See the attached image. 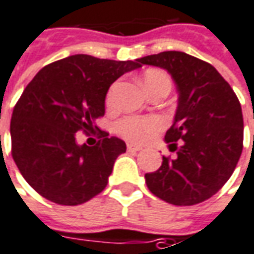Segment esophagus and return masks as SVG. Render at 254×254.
I'll return each mask as SVG.
<instances>
[{
	"instance_id": "1",
	"label": "esophagus",
	"mask_w": 254,
	"mask_h": 254,
	"mask_svg": "<svg viewBox=\"0 0 254 254\" xmlns=\"http://www.w3.org/2000/svg\"><path fill=\"white\" fill-rule=\"evenodd\" d=\"M127 151H133V152H136V151H140L143 147L139 144H134V143H127Z\"/></svg>"
}]
</instances>
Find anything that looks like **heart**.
<instances>
[{
  "instance_id": "1",
  "label": "heart",
  "mask_w": 254,
  "mask_h": 254,
  "mask_svg": "<svg viewBox=\"0 0 254 254\" xmlns=\"http://www.w3.org/2000/svg\"><path fill=\"white\" fill-rule=\"evenodd\" d=\"M157 84H168L172 86V81L168 74L159 70H150L145 72L143 78L144 89ZM115 90H117V85H113L107 93L106 104L109 107H111L115 102ZM161 127H162V122L155 117H125L117 124V132L129 140L144 141L148 137H151L152 134H155Z\"/></svg>"
}]
</instances>
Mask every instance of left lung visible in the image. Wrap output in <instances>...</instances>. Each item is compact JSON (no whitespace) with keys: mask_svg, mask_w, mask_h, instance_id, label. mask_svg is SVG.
I'll list each match as a JSON object with an SVG mask.
<instances>
[{"mask_svg":"<svg viewBox=\"0 0 254 254\" xmlns=\"http://www.w3.org/2000/svg\"><path fill=\"white\" fill-rule=\"evenodd\" d=\"M137 62L165 68L179 92L175 121L165 134L177 157H162L159 169L145 173L147 187L177 206L206 201L231 177L242 154L244 117L238 97L213 65L187 53L168 51Z\"/></svg>","mask_w":254,"mask_h":254,"instance_id":"obj_1","label":"left lung"}]
</instances>
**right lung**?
I'll list each match as a JSON object with an SVG mask.
<instances>
[{
  "label": "right lung",
  "mask_w": 254,
  "mask_h": 254,
  "mask_svg": "<svg viewBox=\"0 0 254 254\" xmlns=\"http://www.w3.org/2000/svg\"><path fill=\"white\" fill-rule=\"evenodd\" d=\"M139 62L72 55L45 65L23 90L10 120L12 157L24 180L59 205L75 206L106 189L125 141L99 130L96 146L76 143L78 131L99 130L113 82Z\"/></svg>",
  "instance_id": "right-lung-1"
}]
</instances>
